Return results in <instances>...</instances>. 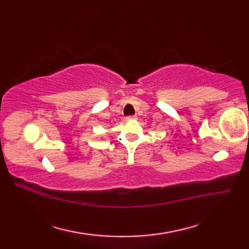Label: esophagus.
<instances>
[{
    "instance_id": "esophagus-1",
    "label": "esophagus",
    "mask_w": 249,
    "mask_h": 249,
    "mask_svg": "<svg viewBox=\"0 0 249 249\" xmlns=\"http://www.w3.org/2000/svg\"><path fill=\"white\" fill-rule=\"evenodd\" d=\"M136 119V115H129V116H126V121H129V120H135Z\"/></svg>"
}]
</instances>
